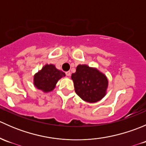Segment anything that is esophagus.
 I'll list each match as a JSON object with an SVG mask.
<instances>
[{"label":"esophagus","mask_w":146,"mask_h":146,"mask_svg":"<svg viewBox=\"0 0 146 146\" xmlns=\"http://www.w3.org/2000/svg\"><path fill=\"white\" fill-rule=\"evenodd\" d=\"M66 76H68V77H69V76H70V71H67V72H66Z\"/></svg>","instance_id":"34e87169"}]
</instances>
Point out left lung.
<instances>
[{
	"mask_svg": "<svg viewBox=\"0 0 146 146\" xmlns=\"http://www.w3.org/2000/svg\"><path fill=\"white\" fill-rule=\"evenodd\" d=\"M76 93L88 102H96L105 95L108 85L107 77L98 70L86 65H78L72 73Z\"/></svg>",
	"mask_w": 146,
	"mask_h": 146,
	"instance_id": "1",
	"label": "left lung"
}]
</instances>
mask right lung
<instances>
[{
	"label": "right lung",
	"instance_id": "right-lung-1",
	"mask_svg": "<svg viewBox=\"0 0 146 146\" xmlns=\"http://www.w3.org/2000/svg\"><path fill=\"white\" fill-rule=\"evenodd\" d=\"M66 76L64 72L58 70L52 64H46L34 77V84L36 88L44 92L54 90L58 80Z\"/></svg>",
	"mask_w": 146,
	"mask_h": 146
}]
</instances>
